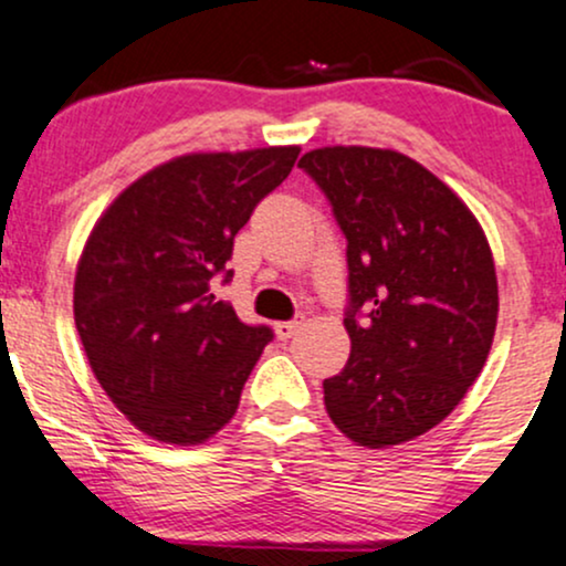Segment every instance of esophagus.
Wrapping results in <instances>:
<instances>
[{"instance_id":"1","label":"esophagus","mask_w":566,"mask_h":566,"mask_svg":"<svg viewBox=\"0 0 566 566\" xmlns=\"http://www.w3.org/2000/svg\"><path fill=\"white\" fill-rule=\"evenodd\" d=\"M303 324H305L303 316H297V319H292V322H279L276 327H274L276 329V337H279V340H287V337L295 335L297 329L303 327Z\"/></svg>"}]
</instances>
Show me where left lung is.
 Segmentation results:
<instances>
[{
    "label": "left lung",
    "instance_id": "left-lung-1",
    "mask_svg": "<svg viewBox=\"0 0 566 566\" xmlns=\"http://www.w3.org/2000/svg\"><path fill=\"white\" fill-rule=\"evenodd\" d=\"M297 165L348 239L350 356L324 380L329 420L367 450L423 437L463 401L495 337L497 274L482 223L394 148L324 146Z\"/></svg>",
    "mask_w": 566,
    "mask_h": 566
}]
</instances>
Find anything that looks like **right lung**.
<instances>
[{"instance_id": "add662e5", "label": "right lung", "mask_w": 566, "mask_h": 566, "mask_svg": "<svg viewBox=\"0 0 566 566\" xmlns=\"http://www.w3.org/2000/svg\"><path fill=\"white\" fill-rule=\"evenodd\" d=\"M297 154H184L133 180L95 220L76 263V333L95 380L146 437L197 447L237 415L271 329L239 322L210 279Z\"/></svg>"}]
</instances>
